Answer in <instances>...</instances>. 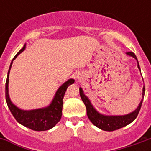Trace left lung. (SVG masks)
<instances>
[{"label":"left lung","mask_w":151,"mask_h":151,"mask_svg":"<svg viewBox=\"0 0 151 151\" xmlns=\"http://www.w3.org/2000/svg\"><path fill=\"white\" fill-rule=\"evenodd\" d=\"M126 54L132 56L133 58H135L137 61V56H135V54L133 52H129ZM137 67L141 71L138 61H137ZM79 93H80V96L82 98V100L83 101L86 108V114H87L89 120L91 121L94 125L98 127L100 129L104 130V131H114V130L119 129L120 128H123V127L128 125L131 122H133L139 113L143 101V99H142L138 107L131 113L124 115V116H105V115L99 113L95 110V108L93 107V105L91 104L88 97L86 96L81 87L79 88ZM144 95H145V86L142 89V99L144 97Z\"/></svg>","instance_id":"8db88e82"}]
</instances>
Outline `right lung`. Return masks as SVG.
Here are the masks:
<instances>
[{"label":"right lung","mask_w":151,"mask_h":151,"mask_svg":"<svg viewBox=\"0 0 151 151\" xmlns=\"http://www.w3.org/2000/svg\"><path fill=\"white\" fill-rule=\"evenodd\" d=\"M25 48H26V44L17 53V55L14 57L13 60L20 53L22 52ZM13 60L9 66L7 79L5 82V99H6L8 108L11 111L12 115L14 116L18 123L35 131H45V130L52 129L59 122L61 118L64 95L68 86L73 84L74 82V80L72 78L69 79L68 81H66L64 84L60 86L49 106H47L46 108H38V109L30 110V111L22 110L12 103L9 96V74L11 69Z\"/></svg>","instance_id":"obj_1"}]
</instances>
